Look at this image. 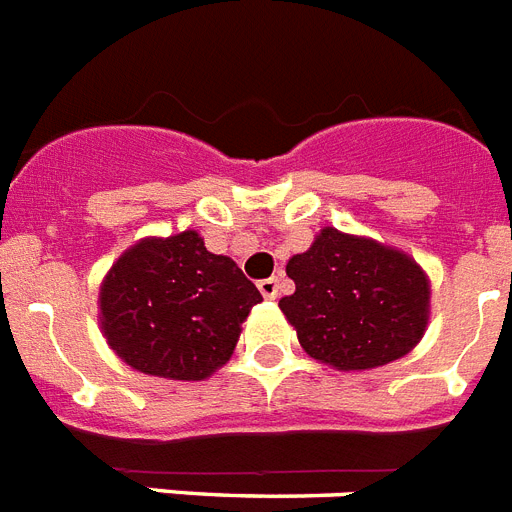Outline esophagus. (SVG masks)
Returning a JSON list of instances; mask_svg holds the SVG:
<instances>
[{"instance_id": "34e87169", "label": "esophagus", "mask_w": 512, "mask_h": 512, "mask_svg": "<svg viewBox=\"0 0 512 512\" xmlns=\"http://www.w3.org/2000/svg\"><path fill=\"white\" fill-rule=\"evenodd\" d=\"M259 293L264 295L266 301H274V298H277V293H280V280H277V277H266V280H261Z\"/></svg>"}]
</instances>
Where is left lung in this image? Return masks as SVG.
<instances>
[{
    "mask_svg": "<svg viewBox=\"0 0 512 512\" xmlns=\"http://www.w3.org/2000/svg\"><path fill=\"white\" fill-rule=\"evenodd\" d=\"M295 293L280 301L308 356L366 371L416 348L429 324L432 285L413 256L379 240L324 227L287 261Z\"/></svg>",
    "mask_w": 512,
    "mask_h": 512,
    "instance_id": "8db88e82",
    "label": "left lung"
}]
</instances>
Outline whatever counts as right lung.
<instances>
[{
	"instance_id": "1",
	"label": "right lung",
	"mask_w": 512,
	"mask_h": 512,
	"mask_svg": "<svg viewBox=\"0 0 512 512\" xmlns=\"http://www.w3.org/2000/svg\"><path fill=\"white\" fill-rule=\"evenodd\" d=\"M256 303L261 293L238 264L185 230L138 240L114 261L99 287V324L135 371L201 382L230 361Z\"/></svg>"
}]
</instances>
